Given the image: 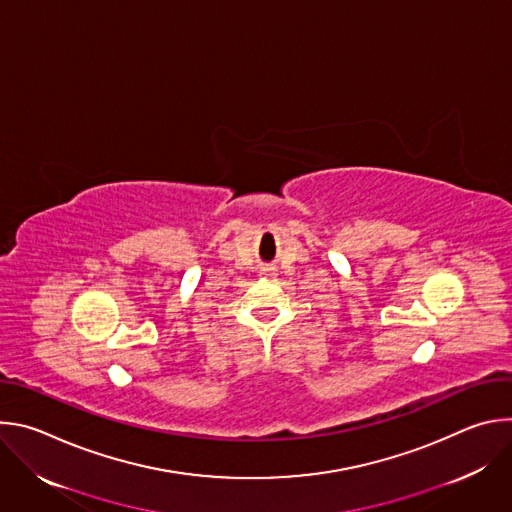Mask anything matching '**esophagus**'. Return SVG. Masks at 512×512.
I'll return each instance as SVG.
<instances>
[{
	"instance_id": "obj_1",
	"label": "esophagus",
	"mask_w": 512,
	"mask_h": 512,
	"mask_svg": "<svg viewBox=\"0 0 512 512\" xmlns=\"http://www.w3.org/2000/svg\"><path fill=\"white\" fill-rule=\"evenodd\" d=\"M259 275H263V277H273V275H277V269H275L273 265H265V267H261Z\"/></svg>"
}]
</instances>
